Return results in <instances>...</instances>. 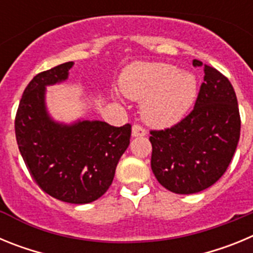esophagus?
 <instances>
[{
    "instance_id": "34e87169",
    "label": "esophagus",
    "mask_w": 253,
    "mask_h": 253,
    "mask_svg": "<svg viewBox=\"0 0 253 253\" xmlns=\"http://www.w3.org/2000/svg\"><path fill=\"white\" fill-rule=\"evenodd\" d=\"M147 134V130L139 124H134L131 128V137H144Z\"/></svg>"
}]
</instances>
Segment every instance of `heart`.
Listing matches in <instances>:
<instances>
[{
	"label": "heart",
	"mask_w": 253,
	"mask_h": 253,
	"mask_svg": "<svg viewBox=\"0 0 253 253\" xmlns=\"http://www.w3.org/2000/svg\"><path fill=\"white\" fill-rule=\"evenodd\" d=\"M120 90L126 97L142 101V115L152 126L175 125L190 110L198 96L193 73L169 63L137 62L124 69Z\"/></svg>",
	"instance_id": "1"
}]
</instances>
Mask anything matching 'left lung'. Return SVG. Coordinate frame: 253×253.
Segmentation results:
<instances>
[{
	"label": "left lung",
	"mask_w": 253,
	"mask_h": 253,
	"mask_svg": "<svg viewBox=\"0 0 253 253\" xmlns=\"http://www.w3.org/2000/svg\"><path fill=\"white\" fill-rule=\"evenodd\" d=\"M194 67H202L193 60ZM241 118L229 80L204 64L194 110L165 130H151V167L163 187L195 194L214 185L227 171L240 140Z\"/></svg>",
	"instance_id": "8db88e82"
}]
</instances>
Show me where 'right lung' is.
Instances as JSON below:
<instances>
[{"label": "right lung", "instance_id": "right-lung-1", "mask_svg": "<svg viewBox=\"0 0 253 253\" xmlns=\"http://www.w3.org/2000/svg\"><path fill=\"white\" fill-rule=\"evenodd\" d=\"M73 62L35 76L28 84L15 119L17 146L31 177L60 202L87 204L110 187L129 143L130 124L113 126L100 120L55 122L46 110V86L68 78Z\"/></svg>", "mask_w": 253, "mask_h": 253}]
</instances>
